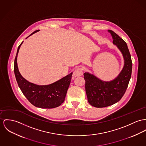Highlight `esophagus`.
Wrapping results in <instances>:
<instances>
[{"label":"esophagus","mask_w":146,"mask_h":146,"mask_svg":"<svg viewBox=\"0 0 146 146\" xmlns=\"http://www.w3.org/2000/svg\"><path fill=\"white\" fill-rule=\"evenodd\" d=\"M83 68H78L73 72V78H76L77 77L82 76L83 75Z\"/></svg>","instance_id":"34e87169"}]
</instances>
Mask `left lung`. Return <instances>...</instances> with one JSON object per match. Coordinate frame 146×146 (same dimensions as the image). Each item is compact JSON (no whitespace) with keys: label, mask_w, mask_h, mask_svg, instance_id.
<instances>
[{"label":"left lung","mask_w":146,"mask_h":146,"mask_svg":"<svg viewBox=\"0 0 146 146\" xmlns=\"http://www.w3.org/2000/svg\"><path fill=\"white\" fill-rule=\"evenodd\" d=\"M108 32L112 36L113 44L123 54L124 65L118 76L110 82L102 81L89 73H84L88 101L91 106L97 108L108 107L120 101L127 90L132 74L131 56L125 42L112 31Z\"/></svg>","instance_id":"8db88e82"}]
</instances>
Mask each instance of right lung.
<instances>
[{"label":"right lung","mask_w":146,"mask_h":146,"mask_svg":"<svg viewBox=\"0 0 146 146\" xmlns=\"http://www.w3.org/2000/svg\"><path fill=\"white\" fill-rule=\"evenodd\" d=\"M38 31L39 30L34 32L30 35ZM22 43L18 48L14 66V74L19 87L27 100L35 107L41 108H54L59 106L65 100L72 73L49 85L39 86L30 83L21 76L17 66V56Z\"/></svg>","instance_id":"add662e5"}]
</instances>
